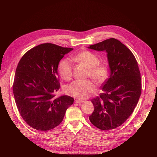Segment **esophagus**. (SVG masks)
I'll return each mask as SVG.
<instances>
[{"label":"esophagus","instance_id":"obj_1","mask_svg":"<svg viewBox=\"0 0 157 157\" xmlns=\"http://www.w3.org/2000/svg\"><path fill=\"white\" fill-rule=\"evenodd\" d=\"M75 102L77 103H83L84 101L83 100H80V99H76Z\"/></svg>","mask_w":157,"mask_h":157}]
</instances>
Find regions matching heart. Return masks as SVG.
I'll use <instances>...</instances> for the list:
<instances>
[{
  "label": "heart",
  "instance_id": "heart-1",
  "mask_svg": "<svg viewBox=\"0 0 157 157\" xmlns=\"http://www.w3.org/2000/svg\"><path fill=\"white\" fill-rule=\"evenodd\" d=\"M72 59L82 63L88 69V76L94 82L100 83L107 77V68L105 65L100 64L98 57L94 53L89 51H83L72 57ZM59 73L61 78L65 80L71 79L73 72V65L69 59H65L61 61L59 64ZM95 90L94 84L90 80L79 81L75 80L65 89V93L79 99L87 98L92 94Z\"/></svg>",
  "mask_w": 157,
  "mask_h": 157
}]
</instances>
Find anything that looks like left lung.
Here are the masks:
<instances>
[{
    "instance_id": "left-lung-1",
    "label": "left lung",
    "mask_w": 157,
    "mask_h": 157,
    "mask_svg": "<svg viewBox=\"0 0 157 157\" xmlns=\"http://www.w3.org/2000/svg\"><path fill=\"white\" fill-rule=\"evenodd\" d=\"M88 48L106 52L110 75L101 86L99 97L92 99V124L102 130L120 126L132 115L141 92V79L132 52L121 42L111 38Z\"/></svg>"
}]
</instances>
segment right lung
Wrapping results in <instances>:
<instances>
[{"label": "right lung", "instance_id": "right-lung-1", "mask_svg": "<svg viewBox=\"0 0 157 157\" xmlns=\"http://www.w3.org/2000/svg\"><path fill=\"white\" fill-rule=\"evenodd\" d=\"M54 44L36 46L23 55L16 70L13 93L17 109L27 124L39 131L53 129L62 122L74 99L62 95L58 67L63 56L73 50Z\"/></svg>", "mask_w": 157, "mask_h": 157}]
</instances>
